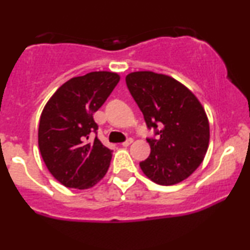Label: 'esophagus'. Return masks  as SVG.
Returning a JSON list of instances; mask_svg holds the SVG:
<instances>
[{
  "label": "esophagus",
  "mask_w": 250,
  "mask_h": 250,
  "mask_svg": "<svg viewBox=\"0 0 250 250\" xmlns=\"http://www.w3.org/2000/svg\"><path fill=\"white\" fill-rule=\"evenodd\" d=\"M133 141H134L133 139H127L125 142L122 143V146H123V147H128V146H130L131 143H133Z\"/></svg>",
  "instance_id": "esophagus-1"
}]
</instances>
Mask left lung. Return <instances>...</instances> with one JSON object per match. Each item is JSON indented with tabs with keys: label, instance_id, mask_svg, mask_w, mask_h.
I'll return each mask as SVG.
<instances>
[{
	"label": "left lung",
	"instance_id": "left-lung-1",
	"mask_svg": "<svg viewBox=\"0 0 250 250\" xmlns=\"http://www.w3.org/2000/svg\"><path fill=\"white\" fill-rule=\"evenodd\" d=\"M127 87L156 139H147L150 155L140 162L148 179L161 186L182 182L202 163L209 145V121L197 97L163 74L134 71Z\"/></svg>",
	"mask_w": 250,
	"mask_h": 250
}]
</instances>
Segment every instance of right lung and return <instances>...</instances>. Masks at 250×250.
Segmentation results:
<instances>
[{
  "mask_svg": "<svg viewBox=\"0 0 250 250\" xmlns=\"http://www.w3.org/2000/svg\"><path fill=\"white\" fill-rule=\"evenodd\" d=\"M120 81L111 71H91L70 79L43 108L39 125V148L48 170L64 187L88 189L108 171L111 150L96 133L94 113L101 108Z\"/></svg>",
  "mask_w": 250,
  "mask_h": 250,
  "instance_id": "obj_1",
  "label": "right lung"
}]
</instances>
